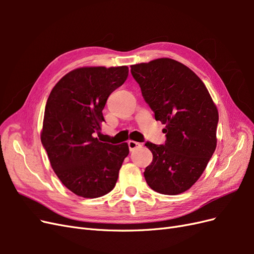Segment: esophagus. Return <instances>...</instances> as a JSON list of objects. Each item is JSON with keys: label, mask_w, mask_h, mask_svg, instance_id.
Wrapping results in <instances>:
<instances>
[{"label": "esophagus", "mask_w": 254, "mask_h": 254, "mask_svg": "<svg viewBox=\"0 0 254 254\" xmlns=\"http://www.w3.org/2000/svg\"><path fill=\"white\" fill-rule=\"evenodd\" d=\"M141 146H142V144L139 143V142H135V141H129L128 142V147H129L130 151H132V150H134L136 148H139V147H141Z\"/></svg>", "instance_id": "34e87169"}]
</instances>
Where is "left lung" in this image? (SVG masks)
<instances>
[{"mask_svg": "<svg viewBox=\"0 0 254 254\" xmlns=\"http://www.w3.org/2000/svg\"><path fill=\"white\" fill-rule=\"evenodd\" d=\"M131 74L155 119L165 125L164 145L145 143L152 152L145 180L160 194H181L200 178L216 148V106L201 79L179 61L133 64Z\"/></svg>", "mask_w": 254, "mask_h": 254, "instance_id": "1", "label": "left lung"}]
</instances>
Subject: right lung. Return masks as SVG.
<instances>
[{"label":"right lung","mask_w":254,"mask_h":254,"mask_svg":"<svg viewBox=\"0 0 254 254\" xmlns=\"http://www.w3.org/2000/svg\"><path fill=\"white\" fill-rule=\"evenodd\" d=\"M128 66H87L68 72L53 88L45 106L41 142L64 186L83 198L113 190L127 143L99 142L103 109L112 92L125 82Z\"/></svg>","instance_id":"right-lung-1"}]
</instances>
